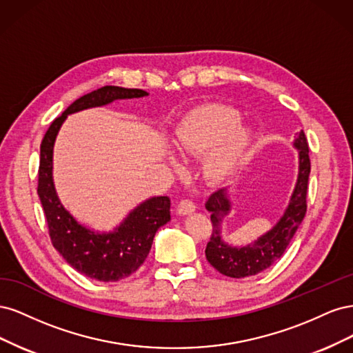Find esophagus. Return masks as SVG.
Segmentation results:
<instances>
[{
	"label": "esophagus",
	"instance_id": "obj_1",
	"mask_svg": "<svg viewBox=\"0 0 353 353\" xmlns=\"http://www.w3.org/2000/svg\"><path fill=\"white\" fill-rule=\"evenodd\" d=\"M196 210V205L191 200H181L179 205L176 208V212L179 213V215H188V213H193Z\"/></svg>",
	"mask_w": 353,
	"mask_h": 353
}]
</instances>
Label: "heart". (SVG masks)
<instances>
[{
    "label": "heart",
    "instance_id": "1",
    "mask_svg": "<svg viewBox=\"0 0 353 353\" xmlns=\"http://www.w3.org/2000/svg\"><path fill=\"white\" fill-rule=\"evenodd\" d=\"M240 113L222 104L196 109L179 125L174 145L181 154H206V174L216 181L237 172L248 154L253 132Z\"/></svg>",
    "mask_w": 353,
    "mask_h": 353
}]
</instances>
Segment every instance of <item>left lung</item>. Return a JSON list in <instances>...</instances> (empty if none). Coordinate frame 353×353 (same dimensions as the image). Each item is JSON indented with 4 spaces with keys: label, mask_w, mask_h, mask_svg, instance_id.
Here are the masks:
<instances>
[{
    "label": "left lung",
    "mask_w": 353,
    "mask_h": 353,
    "mask_svg": "<svg viewBox=\"0 0 353 353\" xmlns=\"http://www.w3.org/2000/svg\"><path fill=\"white\" fill-rule=\"evenodd\" d=\"M293 145L299 150V174L287 209L279 222L253 243L236 248L222 240V221L231 210V203L227 188L218 190L208 201L206 209L210 212L212 236L206 245V259L222 275L231 279H244L268 270L284 254L287 245L290 244L294 232L301 225L306 213L307 179L311 174V160H309V147L305 132L297 134Z\"/></svg>",
    "instance_id": "left-lung-1"
}]
</instances>
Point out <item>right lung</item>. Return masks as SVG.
Here are the masks:
<instances>
[{"instance_id": "right-lung-1", "label": "right lung", "mask_w": 353, "mask_h": 353, "mask_svg": "<svg viewBox=\"0 0 353 353\" xmlns=\"http://www.w3.org/2000/svg\"><path fill=\"white\" fill-rule=\"evenodd\" d=\"M145 95L148 92L143 90L113 85L85 94L52 121L41 143L38 196L46 213L51 243L73 270L104 283L123 280L144 263L156 231L170 221V200L168 196L147 199L113 231H92L79 223L61 205L52 183V148L60 126L69 114Z\"/></svg>"}]
</instances>
